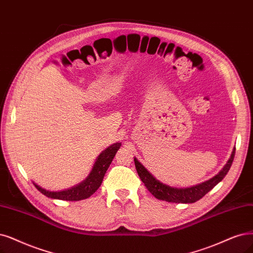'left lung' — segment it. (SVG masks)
I'll return each mask as SVG.
<instances>
[{
    "label": "left lung",
    "instance_id": "1",
    "mask_svg": "<svg viewBox=\"0 0 253 253\" xmlns=\"http://www.w3.org/2000/svg\"><path fill=\"white\" fill-rule=\"evenodd\" d=\"M236 153V148L233 149L231 153V156L229 161L227 162L226 166L223 168V170L220 171L218 175L212 177L211 179L205 181L203 183H200L196 186H192V188H186V189H177L172 188L167 184L162 183L155 179L154 177L147 171L146 168L139 163L136 158H134V164L137 174L139 178L145 183V186L148 189L155 198L168 201V202H173V203H194L201 199L203 196L207 195L211 190L213 189V186H216L224 177L226 176L228 173L231 164L233 162V158H235Z\"/></svg>",
    "mask_w": 253,
    "mask_h": 253
}]
</instances>
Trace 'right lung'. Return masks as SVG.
Listing matches in <instances>:
<instances>
[{
	"label": "right lung",
	"mask_w": 253,
	"mask_h": 253,
	"mask_svg": "<svg viewBox=\"0 0 253 253\" xmlns=\"http://www.w3.org/2000/svg\"><path fill=\"white\" fill-rule=\"evenodd\" d=\"M120 147H121V143H117L108 147L105 151H103L99 155L95 165H93V168L90 171L89 175L79 184L72 186V188L68 190L56 191V192L42 189V186L34 183L35 188L42 194L46 196V197L53 198V199H59L64 201H79V200L86 199L100 188L108 167L111 164L112 160H114V157L117 151L120 149Z\"/></svg>",
	"instance_id": "right-lung-1"
}]
</instances>
